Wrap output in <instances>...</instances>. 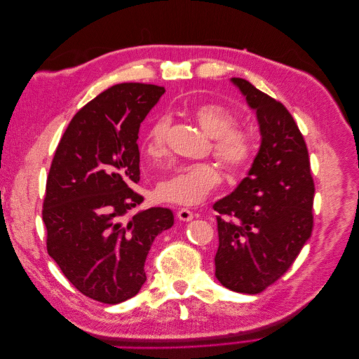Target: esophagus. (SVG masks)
<instances>
[{
    "label": "esophagus",
    "mask_w": 359,
    "mask_h": 359,
    "mask_svg": "<svg viewBox=\"0 0 359 359\" xmlns=\"http://www.w3.org/2000/svg\"><path fill=\"white\" fill-rule=\"evenodd\" d=\"M177 215H178V219H180L181 222H190V220H193V217H194V214H193L190 210H187V208L178 210Z\"/></svg>",
    "instance_id": "1"
}]
</instances>
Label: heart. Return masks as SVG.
<instances>
[{"label": "heart", "instance_id": "obj_1", "mask_svg": "<svg viewBox=\"0 0 359 359\" xmlns=\"http://www.w3.org/2000/svg\"><path fill=\"white\" fill-rule=\"evenodd\" d=\"M193 118L203 132L214 139V156L229 172L244 170L255 158L256 145L252 135L238 130L236 115L219 103H203L193 109ZM170 126L168 116H158L147 133L145 149L149 157L157 158L165 151L166 135ZM220 172L212 163L180 166L163 180L157 194L161 201L180 205L201 202L217 184Z\"/></svg>", "mask_w": 359, "mask_h": 359}]
</instances>
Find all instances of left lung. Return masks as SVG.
Returning a JSON list of instances; mask_svg holds the SVG:
<instances>
[{"label": "left lung", "instance_id": "left-lung-1", "mask_svg": "<svg viewBox=\"0 0 359 359\" xmlns=\"http://www.w3.org/2000/svg\"><path fill=\"white\" fill-rule=\"evenodd\" d=\"M231 82L256 112L260 147L247 177L212 206L215 277L253 295L286 273L311 236L314 182L307 145L286 107L245 79Z\"/></svg>", "mask_w": 359, "mask_h": 359}]
</instances>
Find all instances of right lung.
<instances>
[{"instance_id": "right-lung-1", "label": "right lung", "mask_w": 359, "mask_h": 359, "mask_svg": "<svg viewBox=\"0 0 359 359\" xmlns=\"http://www.w3.org/2000/svg\"><path fill=\"white\" fill-rule=\"evenodd\" d=\"M165 88L118 83L85 104L64 132L46 182L43 222L48 253L85 297L119 304L147 281L145 260L156 236L173 226L169 208L124 214L142 203L140 123Z\"/></svg>"}]
</instances>
